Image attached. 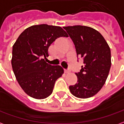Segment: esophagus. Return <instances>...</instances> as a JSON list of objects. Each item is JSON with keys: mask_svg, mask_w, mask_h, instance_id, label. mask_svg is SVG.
Returning a JSON list of instances; mask_svg holds the SVG:
<instances>
[{"mask_svg": "<svg viewBox=\"0 0 124 124\" xmlns=\"http://www.w3.org/2000/svg\"><path fill=\"white\" fill-rule=\"evenodd\" d=\"M64 72L66 73V74H69L70 72V69H66V70H64Z\"/></svg>", "mask_w": 124, "mask_h": 124, "instance_id": "obj_1", "label": "esophagus"}]
</instances>
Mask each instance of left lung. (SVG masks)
Masks as SVG:
<instances>
[{"mask_svg": "<svg viewBox=\"0 0 124 124\" xmlns=\"http://www.w3.org/2000/svg\"><path fill=\"white\" fill-rule=\"evenodd\" d=\"M64 29L74 42L77 57L84 60V66L76 73L77 83L69 86L70 91L77 98H88L98 93L106 81L111 67L110 48L101 34L91 27L76 25Z\"/></svg>", "mask_w": 124, "mask_h": 124, "instance_id": "8db88e82", "label": "left lung"}]
</instances>
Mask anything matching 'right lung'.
Segmentation results:
<instances>
[{
    "label": "right lung",
    "instance_id": "1",
    "mask_svg": "<svg viewBox=\"0 0 124 124\" xmlns=\"http://www.w3.org/2000/svg\"><path fill=\"white\" fill-rule=\"evenodd\" d=\"M62 36L68 35L60 26L34 25L23 31L12 46L14 74L22 89L33 98L48 97L57 79L64 74L60 66L48 64L44 59L49 56L50 44Z\"/></svg>",
    "mask_w": 124,
    "mask_h": 124
}]
</instances>
